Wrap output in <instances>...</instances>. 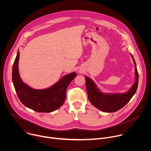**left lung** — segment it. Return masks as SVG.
<instances>
[{
	"label": "left lung",
	"instance_id": "8db88e82",
	"mask_svg": "<svg viewBox=\"0 0 151 151\" xmlns=\"http://www.w3.org/2000/svg\"><path fill=\"white\" fill-rule=\"evenodd\" d=\"M131 55L135 65L136 81L130 90L124 94L103 93L99 91L95 83L90 78L85 76L89 101L96 108L105 112L118 111L127 104L136 93L138 87L139 74L134 59L132 54Z\"/></svg>",
	"mask_w": 151,
	"mask_h": 151
}]
</instances>
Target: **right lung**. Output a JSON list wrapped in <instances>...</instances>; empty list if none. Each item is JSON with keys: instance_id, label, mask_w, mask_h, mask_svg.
<instances>
[{"instance_id": "1", "label": "right lung", "mask_w": 151, "mask_h": 151, "mask_svg": "<svg viewBox=\"0 0 151 151\" xmlns=\"http://www.w3.org/2000/svg\"><path fill=\"white\" fill-rule=\"evenodd\" d=\"M19 51L12 67V82L17 96L25 106L37 112H51L60 107L66 100V90L76 77L73 72L63 76L55 84L45 90H36L29 87L20 78L18 71Z\"/></svg>"}]
</instances>
